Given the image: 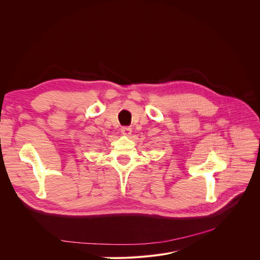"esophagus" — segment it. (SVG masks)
I'll list each match as a JSON object with an SVG mask.
<instances>
[{
	"label": "esophagus",
	"mask_w": 260,
	"mask_h": 260,
	"mask_svg": "<svg viewBox=\"0 0 260 260\" xmlns=\"http://www.w3.org/2000/svg\"><path fill=\"white\" fill-rule=\"evenodd\" d=\"M121 133H122V135H124V136H129L132 134V128L129 126H123L121 128Z\"/></svg>",
	"instance_id": "esophagus-1"
}]
</instances>
